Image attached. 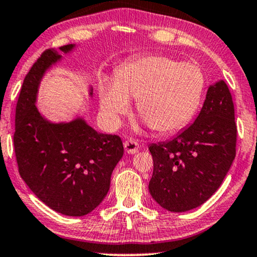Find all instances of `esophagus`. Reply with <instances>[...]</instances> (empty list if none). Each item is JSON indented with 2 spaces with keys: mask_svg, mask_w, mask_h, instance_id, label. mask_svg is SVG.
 Returning a JSON list of instances; mask_svg holds the SVG:
<instances>
[{
  "mask_svg": "<svg viewBox=\"0 0 257 257\" xmlns=\"http://www.w3.org/2000/svg\"><path fill=\"white\" fill-rule=\"evenodd\" d=\"M140 148L138 141H135V140H126L124 142V150L125 153L128 154H136L138 153V150Z\"/></svg>",
  "mask_w": 257,
  "mask_h": 257,
  "instance_id": "34e87169",
  "label": "esophagus"
}]
</instances>
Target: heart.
Here are the masks:
<instances>
[{
  "mask_svg": "<svg viewBox=\"0 0 257 257\" xmlns=\"http://www.w3.org/2000/svg\"><path fill=\"white\" fill-rule=\"evenodd\" d=\"M204 76L200 67L161 55H147L118 68L111 81L100 84L104 121L117 126L131 109L129 98L154 131L175 132L191 118L202 96Z\"/></svg>",
  "mask_w": 257,
  "mask_h": 257,
  "instance_id": "1",
  "label": "heart"
}]
</instances>
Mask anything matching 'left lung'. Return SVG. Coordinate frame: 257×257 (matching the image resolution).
Segmentation results:
<instances>
[{"mask_svg":"<svg viewBox=\"0 0 257 257\" xmlns=\"http://www.w3.org/2000/svg\"><path fill=\"white\" fill-rule=\"evenodd\" d=\"M237 128L224 81L210 85L194 123L168 142L152 143L149 191L164 209L182 213L206 202L218 189L236 155Z\"/></svg>","mask_w":257,"mask_h":257,"instance_id":"1","label":"left lung"}]
</instances>
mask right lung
Wrapping results in <instances>:
<instances>
[{
	"mask_svg": "<svg viewBox=\"0 0 257 257\" xmlns=\"http://www.w3.org/2000/svg\"><path fill=\"white\" fill-rule=\"evenodd\" d=\"M73 48L67 44L60 50ZM60 59L55 49L44 50L26 75L16 104L14 148L20 175L44 204L68 216H83L103 201L124 149L119 136L97 133L84 119L51 123L40 114V81Z\"/></svg>",
	"mask_w": 257,
	"mask_h": 257,
	"instance_id": "obj_1",
	"label": "right lung"
}]
</instances>
